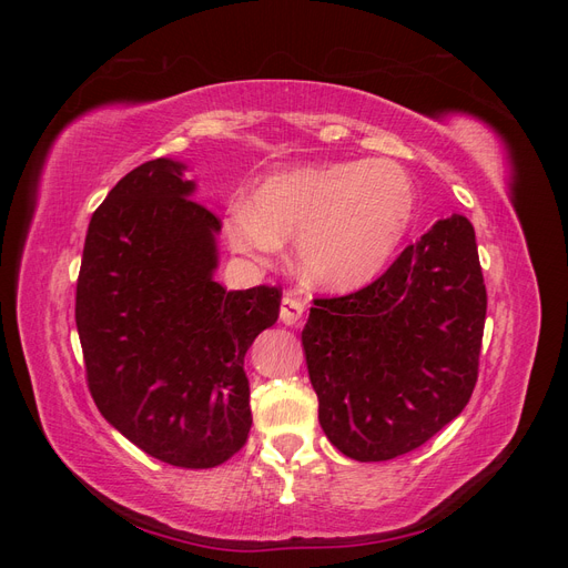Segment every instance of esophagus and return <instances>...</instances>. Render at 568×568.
<instances>
[{
  "instance_id": "1",
  "label": "esophagus",
  "mask_w": 568,
  "mask_h": 568,
  "mask_svg": "<svg viewBox=\"0 0 568 568\" xmlns=\"http://www.w3.org/2000/svg\"><path fill=\"white\" fill-rule=\"evenodd\" d=\"M303 315V303L294 296H284L282 305H280V320L284 324H296Z\"/></svg>"
}]
</instances>
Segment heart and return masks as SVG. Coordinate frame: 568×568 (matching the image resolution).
Wrapping results in <instances>:
<instances>
[{"mask_svg": "<svg viewBox=\"0 0 568 568\" xmlns=\"http://www.w3.org/2000/svg\"><path fill=\"white\" fill-rule=\"evenodd\" d=\"M417 189L395 161H338L288 168L261 182L248 203L225 215L230 244L263 257L296 239L301 277L348 294L374 282L407 236Z\"/></svg>", "mask_w": 568, "mask_h": 568, "instance_id": "heart-1", "label": "heart"}]
</instances>
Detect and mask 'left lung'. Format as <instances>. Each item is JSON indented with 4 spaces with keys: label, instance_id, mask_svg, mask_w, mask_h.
<instances>
[{
    "label": "left lung",
    "instance_id": "8db88e82",
    "mask_svg": "<svg viewBox=\"0 0 568 568\" xmlns=\"http://www.w3.org/2000/svg\"><path fill=\"white\" fill-rule=\"evenodd\" d=\"M484 322L476 236L457 213L369 286L317 298L301 341L326 438L357 462L419 448L467 407Z\"/></svg>",
    "mask_w": 568,
    "mask_h": 568
}]
</instances>
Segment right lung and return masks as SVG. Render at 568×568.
<instances>
[{"mask_svg":"<svg viewBox=\"0 0 568 568\" xmlns=\"http://www.w3.org/2000/svg\"><path fill=\"white\" fill-rule=\"evenodd\" d=\"M186 168H134L94 211L75 324L104 419L151 457L211 469L246 443L244 357L277 322L282 294L215 282L220 220L192 199Z\"/></svg>","mask_w":568,"mask_h":568,"instance_id":"right-lung-1","label":"right lung"}]
</instances>
